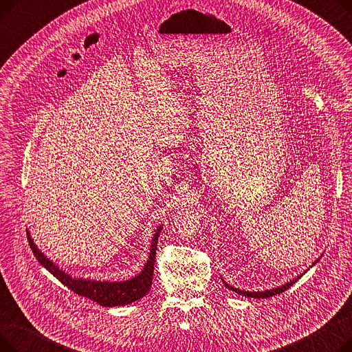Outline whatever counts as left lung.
Segmentation results:
<instances>
[{
    "label": "left lung",
    "mask_w": 352,
    "mask_h": 352,
    "mask_svg": "<svg viewBox=\"0 0 352 352\" xmlns=\"http://www.w3.org/2000/svg\"><path fill=\"white\" fill-rule=\"evenodd\" d=\"M312 265H314V264H312ZM298 278H301V275H298L297 278H294L292 281H289V283H287V284H284V285H281V287H278V288H272V289H267V291H258V292H255V291L250 292V291H244V289L234 288V287L228 285L224 280H223V283L226 284V287H227V288H230V289L235 291V292H236V294H239V295H244V297H248V298H268V297H272V295H276V294H281V292L287 291L292 284H295V283L298 281Z\"/></svg>",
    "instance_id": "obj_1"
}]
</instances>
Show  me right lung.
Wrapping results in <instances>:
<instances>
[{
  "mask_svg": "<svg viewBox=\"0 0 352 352\" xmlns=\"http://www.w3.org/2000/svg\"><path fill=\"white\" fill-rule=\"evenodd\" d=\"M162 230V226H160L153 236L151 248H150V256L144 265V270L135 275L134 278L122 281V283H109V281H92L85 278H72L65 271L60 270L52 261L36 248L34 244L30 232H27L30 247L35 255L38 263L48 270L55 278L61 281L65 287H68L71 291H74L78 295H82L85 298H89L94 302L102 305V307H117V305H126L134 301L141 300L144 295L150 291L153 284V275H154V264H155V251H157V243L158 236Z\"/></svg>",
  "mask_w": 352,
  "mask_h": 352,
  "instance_id": "add662e5",
  "label": "right lung"
}]
</instances>
